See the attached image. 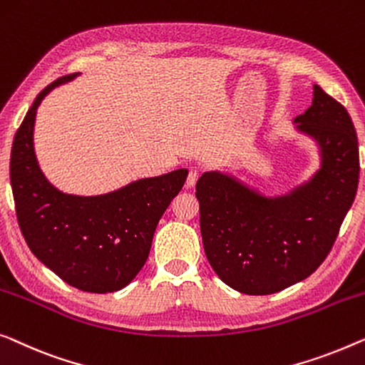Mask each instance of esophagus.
Masks as SVG:
<instances>
[{
	"label": "esophagus",
	"mask_w": 365,
	"mask_h": 365,
	"mask_svg": "<svg viewBox=\"0 0 365 365\" xmlns=\"http://www.w3.org/2000/svg\"><path fill=\"white\" fill-rule=\"evenodd\" d=\"M199 179V170H191L187 174V179H186V186L187 187H194L195 182H197Z\"/></svg>",
	"instance_id": "34e87169"
}]
</instances>
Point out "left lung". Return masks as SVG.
Segmentation results:
<instances>
[{
	"label": "left lung",
	"instance_id": "obj_1",
	"mask_svg": "<svg viewBox=\"0 0 365 365\" xmlns=\"http://www.w3.org/2000/svg\"><path fill=\"white\" fill-rule=\"evenodd\" d=\"M293 123L318 146L308 181L278 195L220 171L195 184L205 257L240 293L272 294L316 272L356 197L359 146L347 110L313 86V103Z\"/></svg>",
	"mask_w": 365,
	"mask_h": 365
}]
</instances>
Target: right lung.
Listing matches in <instances>:
<instances>
[{"label": "right lung", "mask_w": 365, "mask_h": 365, "mask_svg": "<svg viewBox=\"0 0 365 365\" xmlns=\"http://www.w3.org/2000/svg\"><path fill=\"white\" fill-rule=\"evenodd\" d=\"M81 72L47 86L16 131L9 178L19 229L31 252L73 288L113 293L143 268L156 225L187 178L176 170L143 178L100 195L66 194L41 171L34 153V121L52 88Z\"/></svg>", "instance_id": "obj_1"}]
</instances>
